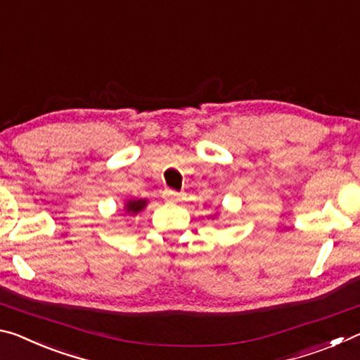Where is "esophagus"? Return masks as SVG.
<instances>
[{
    "instance_id": "1",
    "label": "esophagus",
    "mask_w": 360,
    "mask_h": 360,
    "mask_svg": "<svg viewBox=\"0 0 360 360\" xmlns=\"http://www.w3.org/2000/svg\"><path fill=\"white\" fill-rule=\"evenodd\" d=\"M163 198H165L167 202L176 203V202H181V200H182V193L176 192V191H165V192H163Z\"/></svg>"
}]
</instances>
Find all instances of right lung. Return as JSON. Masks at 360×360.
Here are the masks:
<instances>
[{
  "label": "right lung",
  "mask_w": 360,
  "mask_h": 360,
  "mask_svg": "<svg viewBox=\"0 0 360 360\" xmlns=\"http://www.w3.org/2000/svg\"><path fill=\"white\" fill-rule=\"evenodd\" d=\"M146 206H148V200L146 198H130L127 200L124 205L125 214L129 216H136L138 212H141Z\"/></svg>",
  "instance_id": "obj_1"
}]
</instances>
